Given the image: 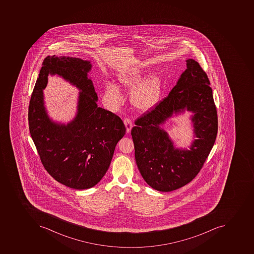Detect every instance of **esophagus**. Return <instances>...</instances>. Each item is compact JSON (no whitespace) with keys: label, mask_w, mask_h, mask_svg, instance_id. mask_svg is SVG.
I'll list each match as a JSON object with an SVG mask.
<instances>
[{"label":"esophagus","mask_w":254,"mask_h":254,"mask_svg":"<svg viewBox=\"0 0 254 254\" xmlns=\"http://www.w3.org/2000/svg\"><path fill=\"white\" fill-rule=\"evenodd\" d=\"M124 123L126 127V132L129 133L130 131H131V128H132V122H131L129 118H126L124 120Z\"/></svg>","instance_id":"esophagus-1"}]
</instances>
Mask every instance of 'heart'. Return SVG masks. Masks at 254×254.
Wrapping results in <instances>:
<instances>
[{"instance_id": "b5f03b06", "label": "heart", "mask_w": 254, "mask_h": 254, "mask_svg": "<svg viewBox=\"0 0 254 254\" xmlns=\"http://www.w3.org/2000/svg\"><path fill=\"white\" fill-rule=\"evenodd\" d=\"M145 76V70L140 66H134L122 70L118 78L121 86L132 90L131 102L136 108L148 111L154 108L161 96L163 77L160 72H152ZM105 90L107 96L114 103L122 101L118 86L113 82H106Z\"/></svg>"}]
</instances>
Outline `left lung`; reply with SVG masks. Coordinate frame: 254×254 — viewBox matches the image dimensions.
I'll use <instances>...</instances> for the list:
<instances>
[{
  "mask_svg": "<svg viewBox=\"0 0 254 254\" xmlns=\"http://www.w3.org/2000/svg\"><path fill=\"white\" fill-rule=\"evenodd\" d=\"M187 69L167 98L135 122L131 130L136 165L142 177L159 191L176 190L198 175L218 132V116L206 72L198 62L186 60ZM192 113L194 137L190 149L177 148L162 126L170 118Z\"/></svg>",
  "mask_w": 254,
  "mask_h": 254,
  "instance_id": "left-lung-1",
  "label": "left lung"
}]
</instances>
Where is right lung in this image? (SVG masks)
<instances>
[{
  "instance_id": "right-lung-1",
  "label": "right lung",
  "mask_w": 254,
  "mask_h": 254,
  "mask_svg": "<svg viewBox=\"0 0 254 254\" xmlns=\"http://www.w3.org/2000/svg\"><path fill=\"white\" fill-rule=\"evenodd\" d=\"M90 60L48 56L43 63L28 107L31 136L44 168L60 184L84 190L108 170L118 142L126 134L119 117L98 107ZM57 75L80 90L76 116L66 125L53 121L45 107L48 76Z\"/></svg>"
}]
</instances>
